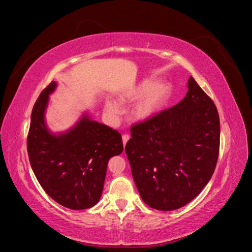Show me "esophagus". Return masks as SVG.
<instances>
[{
  "label": "esophagus",
  "instance_id": "34e87169",
  "mask_svg": "<svg viewBox=\"0 0 252 252\" xmlns=\"http://www.w3.org/2000/svg\"><path fill=\"white\" fill-rule=\"evenodd\" d=\"M122 139H123V144H124V146H125L126 143L128 142V140L130 139V136H129V134H123V135H122Z\"/></svg>",
  "mask_w": 252,
  "mask_h": 252
}]
</instances>
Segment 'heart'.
<instances>
[{
  "label": "heart",
  "mask_w": 252,
  "mask_h": 252,
  "mask_svg": "<svg viewBox=\"0 0 252 252\" xmlns=\"http://www.w3.org/2000/svg\"><path fill=\"white\" fill-rule=\"evenodd\" d=\"M170 86L167 83H158L151 79H146L136 85L129 87L119 94L120 103H129L135 100L133 116L138 120H147L161 109L170 95ZM105 111L110 119L116 121L122 112L121 105L107 98L105 102Z\"/></svg>",
  "instance_id": "1"
}]
</instances>
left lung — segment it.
I'll return each mask as SVG.
<instances>
[{
    "label": "left lung",
    "instance_id": "left-lung-1",
    "mask_svg": "<svg viewBox=\"0 0 252 252\" xmlns=\"http://www.w3.org/2000/svg\"><path fill=\"white\" fill-rule=\"evenodd\" d=\"M187 87L180 103L133 125L125 147L142 200L158 210L179 209L192 201L218 162V109L192 77Z\"/></svg>",
    "mask_w": 252,
    "mask_h": 252
}]
</instances>
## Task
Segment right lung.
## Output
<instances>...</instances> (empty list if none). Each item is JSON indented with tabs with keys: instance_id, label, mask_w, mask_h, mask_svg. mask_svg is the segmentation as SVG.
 Segmentation results:
<instances>
[{
	"instance_id": "1",
	"label": "right lung",
	"mask_w": 252,
	"mask_h": 252,
	"mask_svg": "<svg viewBox=\"0 0 252 252\" xmlns=\"http://www.w3.org/2000/svg\"><path fill=\"white\" fill-rule=\"evenodd\" d=\"M56 87L52 81L32 108L27 136L29 162L51 199L66 208L87 209L100 201L108 161L122 154L123 142L119 131L86 113L68 131L51 133L45 110Z\"/></svg>"
}]
</instances>
